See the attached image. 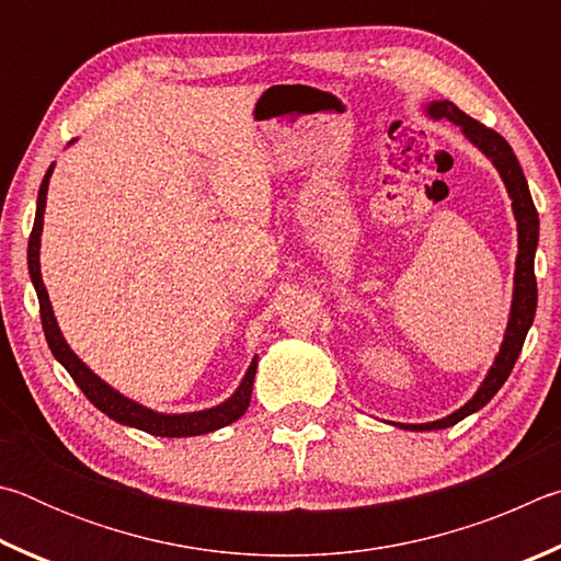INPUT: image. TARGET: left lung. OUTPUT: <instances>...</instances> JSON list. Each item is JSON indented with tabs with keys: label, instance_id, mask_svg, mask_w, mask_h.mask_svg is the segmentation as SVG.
Segmentation results:
<instances>
[{
	"label": "left lung",
	"instance_id": "obj_1",
	"mask_svg": "<svg viewBox=\"0 0 561 561\" xmlns=\"http://www.w3.org/2000/svg\"><path fill=\"white\" fill-rule=\"evenodd\" d=\"M431 117H446L454 125H458L463 135L473 142L480 152H483L490 162L495 164V170L503 176L507 186L510 199H513V211L517 219V261H515V290H513V308H510V320L505 330V340L500 345V352L495 357V365L490 367L488 377L476 397L468 401L466 407H460L454 414L438 421H431V424H394L407 431H436V428H448L463 421L466 416L476 414L478 409H483L490 399L497 394V389L505 385V379L513 371L515 362L523 352L527 330L533 328L535 310H537V278H535V251L539 241V216L535 209L533 194H529L527 180L523 174V167H519L513 147L500 133L490 130L483 123L473 121V117L466 115L463 111L450 101H436L426 107Z\"/></svg>",
	"mask_w": 561,
	"mask_h": 561
}]
</instances>
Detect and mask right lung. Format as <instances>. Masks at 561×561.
I'll list each match as a JSON object with an SVG mask.
<instances>
[{
	"label": "right lung",
	"mask_w": 561,
	"mask_h": 561,
	"mask_svg": "<svg viewBox=\"0 0 561 561\" xmlns=\"http://www.w3.org/2000/svg\"><path fill=\"white\" fill-rule=\"evenodd\" d=\"M51 172H54V164L48 167V172L44 174L42 190H38L36 219H34L32 236H28V275H32V283L36 288L38 310H42V328H44L48 347L54 352V357L61 362L68 375L73 377L76 385L81 387V391L95 409H101L105 416H111L113 421H117V424L140 428L145 434L164 436V438L202 436V434H209V431L233 424L236 419H241L251 404L253 377H255V367H259V357L251 362V367L245 371L239 389H236L224 404L204 409V411H194V414H157V411L137 404V401L123 397L121 391H115L111 385H105V381L98 375H93V371L76 357V352L68 347V342L64 340L61 330H58V322L54 318L51 300H48V293L42 280V265H38V245H42L46 192H48V176H51Z\"/></svg>",
	"instance_id": "add662e5"
}]
</instances>
